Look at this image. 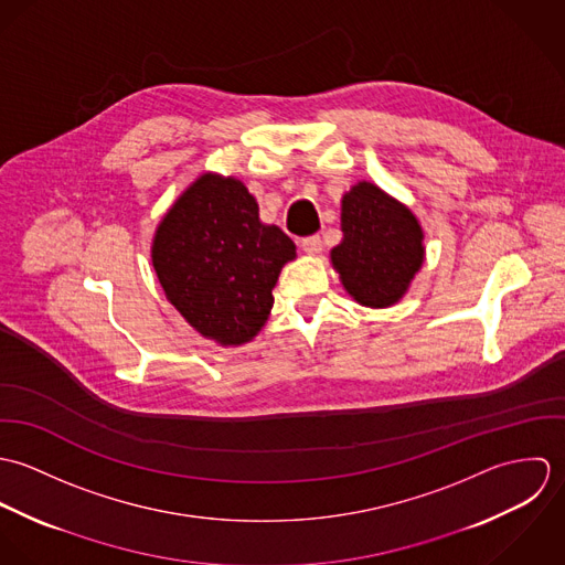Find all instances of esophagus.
<instances>
[{"mask_svg":"<svg viewBox=\"0 0 565 565\" xmlns=\"http://www.w3.org/2000/svg\"><path fill=\"white\" fill-rule=\"evenodd\" d=\"M300 247H302L307 254H320V252H322V237H320V235L305 237V239L300 242Z\"/></svg>","mask_w":565,"mask_h":565,"instance_id":"34e87169","label":"esophagus"}]
</instances>
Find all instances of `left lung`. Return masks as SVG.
Masks as SVG:
<instances>
[{"mask_svg": "<svg viewBox=\"0 0 565 565\" xmlns=\"http://www.w3.org/2000/svg\"><path fill=\"white\" fill-rule=\"evenodd\" d=\"M343 242L330 258L348 294L365 307H392L424 260L422 228L413 213L370 182L341 202Z\"/></svg>", "mask_w": 565, "mask_h": 565, "instance_id": "obj_1", "label": "left lung"}]
</instances>
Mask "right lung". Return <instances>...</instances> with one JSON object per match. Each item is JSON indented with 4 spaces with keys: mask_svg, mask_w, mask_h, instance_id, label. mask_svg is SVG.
Here are the masks:
<instances>
[{
    "mask_svg": "<svg viewBox=\"0 0 565 565\" xmlns=\"http://www.w3.org/2000/svg\"><path fill=\"white\" fill-rule=\"evenodd\" d=\"M296 245L258 222L239 180L202 175L157 231L152 263L164 296L200 334L224 345L249 341L267 320L278 274Z\"/></svg>",
    "mask_w": 565,
    "mask_h": 565,
    "instance_id": "obj_1",
    "label": "right lung"
}]
</instances>
